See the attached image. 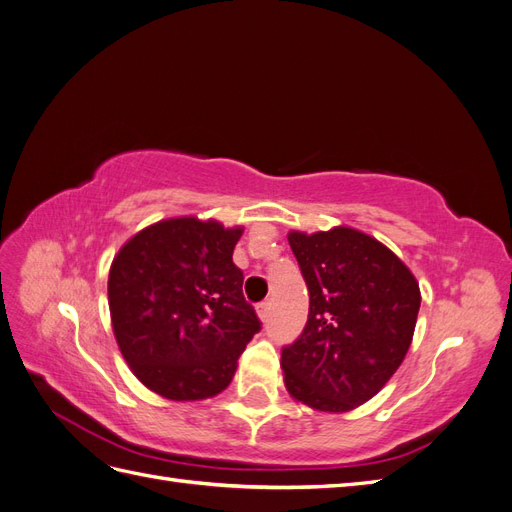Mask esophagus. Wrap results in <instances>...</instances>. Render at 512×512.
Instances as JSON below:
<instances>
[{"label": "esophagus", "mask_w": 512, "mask_h": 512, "mask_svg": "<svg viewBox=\"0 0 512 512\" xmlns=\"http://www.w3.org/2000/svg\"><path fill=\"white\" fill-rule=\"evenodd\" d=\"M271 309H273L271 301H265V303H260V305L256 307V314H258V318H260L262 322H267L269 316H271Z\"/></svg>", "instance_id": "obj_1"}]
</instances>
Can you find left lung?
<instances>
[{
    "instance_id": "obj_1",
    "label": "left lung",
    "mask_w": 512,
    "mask_h": 512,
    "mask_svg": "<svg viewBox=\"0 0 512 512\" xmlns=\"http://www.w3.org/2000/svg\"><path fill=\"white\" fill-rule=\"evenodd\" d=\"M309 292L301 337L282 350L286 391L318 412L363 406L404 363L421 290L389 247L350 226L288 232Z\"/></svg>"
}]
</instances>
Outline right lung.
Returning <instances> with one entry per match:
<instances>
[{
	"instance_id": "obj_1",
	"label": "right lung",
	"mask_w": 512,
	"mask_h": 512,
	"mask_svg": "<svg viewBox=\"0 0 512 512\" xmlns=\"http://www.w3.org/2000/svg\"><path fill=\"white\" fill-rule=\"evenodd\" d=\"M243 226L196 215L138 230L108 271V309L132 374L170 401L222 393L260 329L232 250Z\"/></svg>"
}]
</instances>
